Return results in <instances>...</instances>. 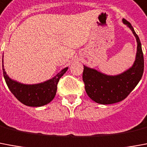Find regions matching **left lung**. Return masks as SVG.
I'll return each mask as SVG.
<instances>
[{
	"mask_svg": "<svg viewBox=\"0 0 147 147\" xmlns=\"http://www.w3.org/2000/svg\"><path fill=\"white\" fill-rule=\"evenodd\" d=\"M132 30L138 43L136 59L133 66L117 76H108L84 65L82 79L85 90L93 101L99 104L108 105L119 102L126 98L141 80L144 70V58L142 45L131 24L122 20Z\"/></svg>",
	"mask_w": 147,
	"mask_h": 147,
	"instance_id": "8db88e82",
	"label": "left lung"
}]
</instances>
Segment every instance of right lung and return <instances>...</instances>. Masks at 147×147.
Wrapping results in <instances>:
<instances>
[{
    "label": "right lung",
    "mask_w": 147,
    "mask_h": 147,
    "mask_svg": "<svg viewBox=\"0 0 147 147\" xmlns=\"http://www.w3.org/2000/svg\"><path fill=\"white\" fill-rule=\"evenodd\" d=\"M2 68L3 75L6 84L12 94L16 97V98H18V101H20L25 106L36 107L46 105L54 98L59 79L68 69V68H65L53 78L43 83L25 85L10 79L4 69L3 64Z\"/></svg>",
    "instance_id": "obj_1"
}]
</instances>
